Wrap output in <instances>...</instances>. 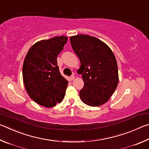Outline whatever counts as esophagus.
I'll list each match as a JSON object with an SVG mask.
<instances>
[{
	"instance_id": "esophagus-1",
	"label": "esophagus",
	"mask_w": 149,
	"mask_h": 149,
	"mask_svg": "<svg viewBox=\"0 0 149 149\" xmlns=\"http://www.w3.org/2000/svg\"><path fill=\"white\" fill-rule=\"evenodd\" d=\"M74 79H75V77L74 76V75H72V76L70 77V80H74Z\"/></svg>"
}]
</instances>
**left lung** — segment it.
I'll return each instance as SVG.
<instances>
[{
	"label": "left lung",
	"mask_w": 149,
	"mask_h": 149,
	"mask_svg": "<svg viewBox=\"0 0 149 149\" xmlns=\"http://www.w3.org/2000/svg\"><path fill=\"white\" fill-rule=\"evenodd\" d=\"M70 40L81 63L78 70L84 85L79 92L80 99L89 106L103 105L113 94L119 80L113 51L103 41L90 35L72 36Z\"/></svg>",
	"instance_id": "left-lung-1"
}]
</instances>
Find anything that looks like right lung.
I'll return each instance as SVG.
<instances>
[{"instance_id":"right-lung-1","label":"right lung","mask_w":149,"mask_h":149,"mask_svg":"<svg viewBox=\"0 0 149 149\" xmlns=\"http://www.w3.org/2000/svg\"><path fill=\"white\" fill-rule=\"evenodd\" d=\"M67 37L55 36L31 47L23 65V80L28 95L38 105L50 108L63 100L68 81L60 74L57 57Z\"/></svg>"}]
</instances>
